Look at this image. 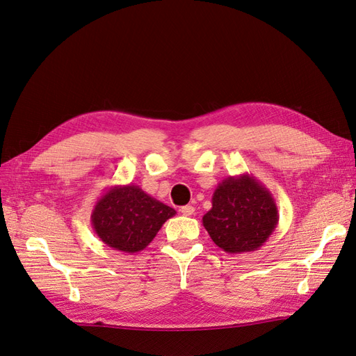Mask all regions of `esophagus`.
Masks as SVG:
<instances>
[{
  "label": "esophagus",
  "mask_w": 356,
  "mask_h": 356,
  "mask_svg": "<svg viewBox=\"0 0 356 356\" xmlns=\"http://www.w3.org/2000/svg\"><path fill=\"white\" fill-rule=\"evenodd\" d=\"M180 212H181V215H185V216H191V215H194V212H195V209H194V206H184V207H180Z\"/></svg>",
  "instance_id": "34e87169"
}]
</instances>
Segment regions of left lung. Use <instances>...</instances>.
I'll use <instances>...</instances> for the list:
<instances>
[{
  "label": "left lung",
  "mask_w": 356,
  "mask_h": 356,
  "mask_svg": "<svg viewBox=\"0 0 356 356\" xmlns=\"http://www.w3.org/2000/svg\"><path fill=\"white\" fill-rule=\"evenodd\" d=\"M278 207L269 189L248 172L218 184L203 225L212 241L230 254L259 250L278 224Z\"/></svg>",
  "instance_id": "1"
}]
</instances>
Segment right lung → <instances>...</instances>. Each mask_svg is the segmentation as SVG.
Listing matches in <instances>:
<instances>
[{
  "instance_id": "add662e5",
  "label": "right lung",
  "mask_w": 356,
  "mask_h": 356,
  "mask_svg": "<svg viewBox=\"0 0 356 356\" xmlns=\"http://www.w3.org/2000/svg\"><path fill=\"white\" fill-rule=\"evenodd\" d=\"M175 215V209L150 197L140 186L115 185L96 202L91 225L109 248L134 254L147 247L163 222Z\"/></svg>"
}]
</instances>
